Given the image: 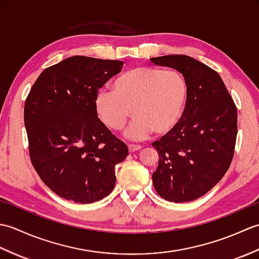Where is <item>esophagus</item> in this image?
<instances>
[{
  "mask_svg": "<svg viewBox=\"0 0 259 259\" xmlns=\"http://www.w3.org/2000/svg\"><path fill=\"white\" fill-rule=\"evenodd\" d=\"M141 146L139 145H128V149L130 152H135V151H139L141 149Z\"/></svg>",
  "mask_w": 259,
  "mask_h": 259,
  "instance_id": "1",
  "label": "esophagus"
}]
</instances>
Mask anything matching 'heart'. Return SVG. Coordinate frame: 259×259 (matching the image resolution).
I'll list each match as a JSON object with an SVG mask.
<instances>
[{"instance_id":"1","label":"heart","mask_w":259,"mask_h":259,"mask_svg":"<svg viewBox=\"0 0 259 259\" xmlns=\"http://www.w3.org/2000/svg\"><path fill=\"white\" fill-rule=\"evenodd\" d=\"M187 98L185 79L176 71L140 67L121 74L114 89H101L96 96L99 118L108 128L122 130L131 115L134 122L125 131L131 140H141L172 129L183 112Z\"/></svg>"}]
</instances>
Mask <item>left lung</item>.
<instances>
[{"mask_svg":"<svg viewBox=\"0 0 259 259\" xmlns=\"http://www.w3.org/2000/svg\"><path fill=\"white\" fill-rule=\"evenodd\" d=\"M150 60L177 70L187 84L179 122L151 144L159 155L153 187L168 201H192L213 188L232 163L237 109L221 75L208 65L179 54Z\"/></svg>","mask_w":259,"mask_h":259,"instance_id":"obj_1","label":"left lung"}]
</instances>
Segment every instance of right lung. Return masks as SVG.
Listing matches in <instances>:
<instances>
[{
  "instance_id": "1",
  "label": "right lung",
  "mask_w": 259,
  "mask_h": 259,
  "mask_svg": "<svg viewBox=\"0 0 259 259\" xmlns=\"http://www.w3.org/2000/svg\"><path fill=\"white\" fill-rule=\"evenodd\" d=\"M123 62L75 56L47 68L24 104L31 162L67 200L91 203L114 188L115 164L129 150L98 118L99 89Z\"/></svg>"
}]
</instances>
